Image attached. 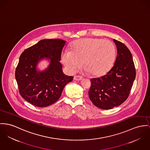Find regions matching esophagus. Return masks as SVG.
Here are the masks:
<instances>
[{"mask_svg":"<svg viewBox=\"0 0 150 150\" xmlns=\"http://www.w3.org/2000/svg\"><path fill=\"white\" fill-rule=\"evenodd\" d=\"M83 79V78L81 76H78V75H75L74 77V79L75 81H81Z\"/></svg>","mask_w":150,"mask_h":150,"instance_id":"esophagus-1","label":"esophagus"}]
</instances>
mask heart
Wrapping results in <instances>:
<instances>
[{
	"label": "heart",
	"mask_w": 150,
	"mask_h": 150,
	"mask_svg": "<svg viewBox=\"0 0 150 150\" xmlns=\"http://www.w3.org/2000/svg\"><path fill=\"white\" fill-rule=\"evenodd\" d=\"M116 57L115 46L112 42L86 38L71 43L69 51L62 53L61 60L70 72L80 69L83 62L87 72L93 77H100L112 69Z\"/></svg>",
	"instance_id": "heart-1"
}]
</instances>
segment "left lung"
<instances>
[{
	"label": "left lung",
	"instance_id": "1",
	"mask_svg": "<svg viewBox=\"0 0 150 150\" xmlns=\"http://www.w3.org/2000/svg\"><path fill=\"white\" fill-rule=\"evenodd\" d=\"M117 48L114 66L106 75L91 79L89 98L95 106L110 110L123 103L128 97L136 71L132 57L127 46L114 39Z\"/></svg>",
	"mask_w": 150,
	"mask_h": 150
}]
</instances>
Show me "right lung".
<instances>
[{
    "label": "right lung",
    "mask_w": 150,
    "mask_h": 150,
    "mask_svg": "<svg viewBox=\"0 0 150 150\" xmlns=\"http://www.w3.org/2000/svg\"><path fill=\"white\" fill-rule=\"evenodd\" d=\"M66 41L43 39L25 49L20 56L15 71V78L21 95L28 103L45 107L56 102L64 86L73 76L64 74L60 61ZM50 60L48 67L40 71L38 63L42 59Z\"/></svg>",
    "instance_id": "1"
}]
</instances>
